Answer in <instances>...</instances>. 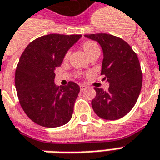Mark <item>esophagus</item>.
<instances>
[{
    "label": "esophagus",
    "instance_id": "esophagus-1",
    "mask_svg": "<svg viewBox=\"0 0 160 160\" xmlns=\"http://www.w3.org/2000/svg\"><path fill=\"white\" fill-rule=\"evenodd\" d=\"M87 89V86H85V85H83V84H80V90L81 91H85Z\"/></svg>",
    "mask_w": 160,
    "mask_h": 160
}]
</instances>
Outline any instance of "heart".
<instances>
[{
  "label": "heart",
  "mask_w": 160,
  "mask_h": 160,
  "mask_svg": "<svg viewBox=\"0 0 160 160\" xmlns=\"http://www.w3.org/2000/svg\"><path fill=\"white\" fill-rule=\"evenodd\" d=\"M82 48L84 50V52H86L87 55H90L91 53L96 50H98L99 48L98 47V45L95 42H92V41H87V42H84L82 44ZM68 56H69V52H68L65 55V60H68Z\"/></svg>",
  "instance_id": "heart-1"
}]
</instances>
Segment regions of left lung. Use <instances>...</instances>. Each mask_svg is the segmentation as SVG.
I'll return each instance as SVG.
<instances>
[{"label": "left lung", "mask_w": 160, "mask_h": 160, "mask_svg": "<svg viewBox=\"0 0 160 160\" xmlns=\"http://www.w3.org/2000/svg\"><path fill=\"white\" fill-rule=\"evenodd\" d=\"M97 41L103 51L101 75L109 82L108 91L95 87L92 107L98 117L117 120L129 112L141 92L142 75L137 53L120 38L107 33L84 35Z\"/></svg>", "instance_id": "left-lung-1"}]
</instances>
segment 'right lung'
<instances>
[{
	"label": "right lung",
	"instance_id": "1",
	"mask_svg": "<svg viewBox=\"0 0 160 160\" xmlns=\"http://www.w3.org/2000/svg\"><path fill=\"white\" fill-rule=\"evenodd\" d=\"M82 35L48 34L36 38L22 53L15 75V84L22 110L42 127L56 128L69 122L79 85L54 83L55 68Z\"/></svg>",
	"mask_w": 160,
	"mask_h": 160
}]
</instances>
